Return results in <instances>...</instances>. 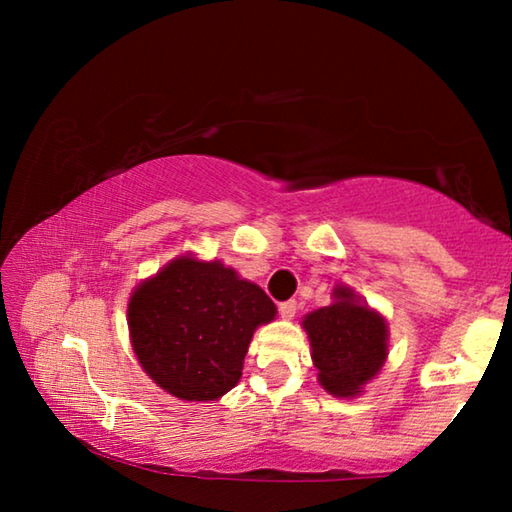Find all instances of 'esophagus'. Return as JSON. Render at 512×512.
<instances>
[{
	"instance_id": "1",
	"label": "esophagus",
	"mask_w": 512,
	"mask_h": 512,
	"mask_svg": "<svg viewBox=\"0 0 512 512\" xmlns=\"http://www.w3.org/2000/svg\"><path fill=\"white\" fill-rule=\"evenodd\" d=\"M298 311V300H287V302H280V316L282 318H293Z\"/></svg>"
}]
</instances>
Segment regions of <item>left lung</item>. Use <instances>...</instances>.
Instances as JSON below:
<instances>
[{
    "label": "left lung",
    "mask_w": 512,
    "mask_h": 512,
    "mask_svg": "<svg viewBox=\"0 0 512 512\" xmlns=\"http://www.w3.org/2000/svg\"><path fill=\"white\" fill-rule=\"evenodd\" d=\"M336 302L305 318L311 341V359L327 393L352 397L377 375L386 359V323L368 307L359 305L350 289L334 291Z\"/></svg>",
    "instance_id": "left-lung-1"
}]
</instances>
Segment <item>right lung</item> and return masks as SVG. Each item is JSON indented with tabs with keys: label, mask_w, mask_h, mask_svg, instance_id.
<instances>
[{
	"label": "right lung",
	"mask_w": 512,
	"mask_h": 512,
	"mask_svg": "<svg viewBox=\"0 0 512 512\" xmlns=\"http://www.w3.org/2000/svg\"><path fill=\"white\" fill-rule=\"evenodd\" d=\"M275 305L219 262L180 257L128 302L133 350L155 384L180 400H219L237 386L257 325Z\"/></svg>",
	"instance_id": "right-lung-1"
}]
</instances>
